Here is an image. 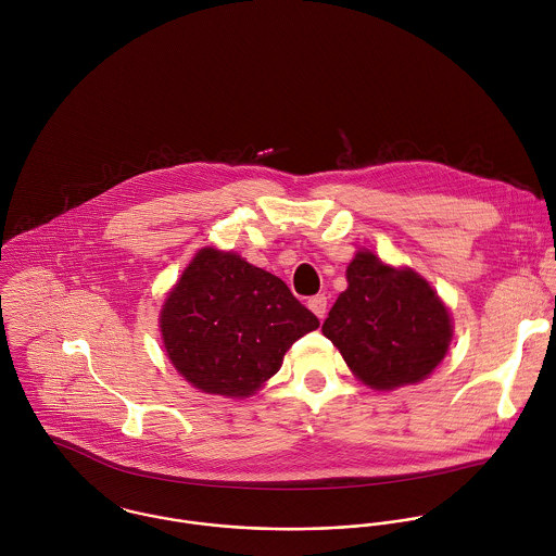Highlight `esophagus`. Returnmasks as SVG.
<instances>
[{
	"label": "esophagus",
	"mask_w": 556,
	"mask_h": 556,
	"mask_svg": "<svg viewBox=\"0 0 556 556\" xmlns=\"http://www.w3.org/2000/svg\"><path fill=\"white\" fill-rule=\"evenodd\" d=\"M308 308L317 315L320 320L325 318V313H327V298L325 295H315V298H311L308 300Z\"/></svg>",
	"instance_id": "esophagus-1"
}]
</instances>
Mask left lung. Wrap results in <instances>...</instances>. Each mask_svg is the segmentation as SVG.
<instances>
[{"label":"left lung","mask_w":556,"mask_h":556,"mask_svg":"<svg viewBox=\"0 0 556 556\" xmlns=\"http://www.w3.org/2000/svg\"><path fill=\"white\" fill-rule=\"evenodd\" d=\"M323 333L349 368L375 390L426 379L445 357L452 320L443 302L413 269H394L357 252Z\"/></svg>","instance_id":"obj_1"}]
</instances>
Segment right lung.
Masks as SVG:
<instances>
[{
    "instance_id": "obj_1",
    "label": "right lung",
    "mask_w": 556,
    "mask_h": 556,
    "mask_svg": "<svg viewBox=\"0 0 556 556\" xmlns=\"http://www.w3.org/2000/svg\"><path fill=\"white\" fill-rule=\"evenodd\" d=\"M318 318L274 274L233 252L203 248L164 302L168 359L207 394L250 396Z\"/></svg>"
}]
</instances>
